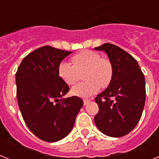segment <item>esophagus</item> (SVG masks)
Listing matches in <instances>:
<instances>
[{"instance_id":"obj_1","label":"esophagus","mask_w":159,"mask_h":159,"mask_svg":"<svg viewBox=\"0 0 159 159\" xmlns=\"http://www.w3.org/2000/svg\"><path fill=\"white\" fill-rule=\"evenodd\" d=\"M90 100L89 99H84V105H87L88 103H89Z\"/></svg>"}]
</instances>
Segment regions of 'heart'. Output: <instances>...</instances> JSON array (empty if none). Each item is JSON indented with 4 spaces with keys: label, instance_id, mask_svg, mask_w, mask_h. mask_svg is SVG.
Wrapping results in <instances>:
<instances>
[{
    "label": "heart",
    "instance_id": "obj_1",
    "mask_svg": "<svg viewBox=\"0 0 159 159\" xmlns=\"http://www.w3.org/2000/svg\"><path fill=\"white\" fill-rule=\"evenodd\" d=\"M73 65L66 61L60 62L57 67L59 77L69 86H73L80 80L85 81L72 89L74 95L86 98L106 89L111 84L114 76V67L107 57H101L97 52L83 50L71 57Z\"/></svg>",
    "mask_w": 159,
    "mask_h": 159
}]
</instances>
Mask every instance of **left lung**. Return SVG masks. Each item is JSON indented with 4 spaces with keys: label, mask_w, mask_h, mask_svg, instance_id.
<instances>
[{
    "label": "left lung",
    "mask_w": 159,
    "mask_h": 159,
    "mask_svg": "<svg viewBox=\"0 0 159 159\" xmlns=\"http://www.w3.org/2000/svg\"><path fill=\"white\" fill-rule=\"evenodd\" d=\"M95 49L107 53L114 76L109 87L95 98L99 111L94 122L106 136L121 137L140 121L145 102V76L136 59L121 48L106 43Z\"/></svg>",
    "instance_id": "obj_1"
}]
</instances>
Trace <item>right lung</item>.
Segmentation results:
<instances>
[{
	"label": "right lung",
	"instance_id": "1",
	"mask_svg": "<svg viewBox=\"0 0 159 159\" xmlns=\"http://www.w3.org/2000/svg\"><path fill=\"white\" fill-rule=\"evenodd\" d=\"M71 52L45 45L23 58L17 70V99L25 124L47 142L67 136L84 105L80 98H62L70 88L58 75L57 67Z\"/></svg>",
	"mask_w": 159,
	"mask_h": 159
}]
</instances>
